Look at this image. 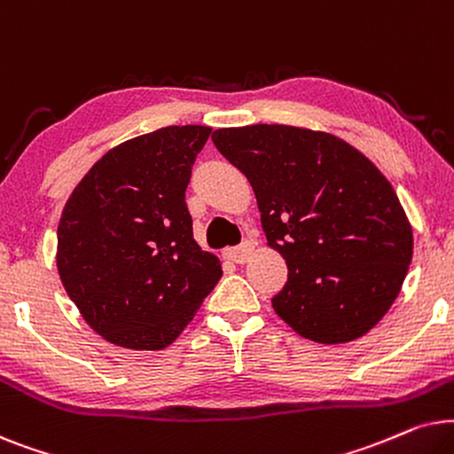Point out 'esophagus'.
Segmentation results:
<instances>
[{"mask_svg": "<svg viewBox=\"0 0 454 454\" xmlns=\"http://www.w3.org/2000/svg\"><path fill=\"white\" fill-rule=\"evenodd\" d=\"M223 255L231 259L232 263L243 265V263L249 262V257L253 255V243H249V240H245L243 245L234 247V249H228L226 253H223Z\"/></svg>", "mask_w": 454, "mask_h": 454, "instance_id": "1", "label": "esophagus"}]
</instances>
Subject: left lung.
Returning a JSON list of instances; mask_svg holds the SVG:
<instances>
[{
    "label": "left lung",
    "instance_id": "8db88e82",
    "mask_svg": "<svg viewBox=\"0 0 454 454\" xmlns=\"http://www.w3.org/2000/svg\"><path fill=\"white\" fill-rule=\"evenodd\" d=\"M217 151L245 174L268 245L288 280L271 299L297 334L322 344L370 332L395 303L413 232L395 189L330 132L284 124L220 129Z\"/></svg>",
    "mask_w": 454,
    "mask_h": 454
}]
</instances>
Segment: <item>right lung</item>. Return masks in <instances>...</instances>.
Masks as SVG:
<instances>
[{
    "mask_svg": "<svg viewBox=\"0 0 454 454\" xmlns=\"http://www.w3.org/2000/svg\"><path fill=\"white\" fill-rule=\"evenodd\" d=\"M209 126H166L107 151L72 191L58 226V271L107 342L166 348L222 278L192 239L184 191Z\"/></svg>",
    "mask_w": 454,
    "mask_h": 454,
    "instance_id": "right-lung-1",
    "label": "right lung"
}]
</instances>
